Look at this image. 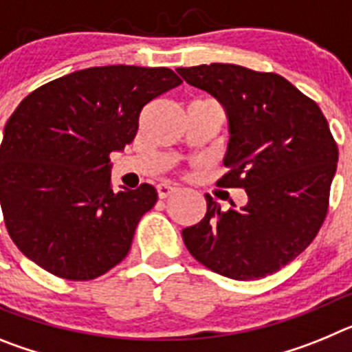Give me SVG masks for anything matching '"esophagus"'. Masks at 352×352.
Masks as SVG:
<instances>
[{
	"instance_id": "esophagus-1",
	"label": "esophagus",
	"mask_w": 352,
	"mask_h": 352,
	"mask_svg": "<svg viewBox=\"0 0 352 352\" xmlns=\"http://www.w3.org/2000/svg\"><path fill=\"white\" fill-rule=\"evenodd\" d=\"M176 190H178V188H176L174 185H170V183H160V185L157 186L158 197L160 199H167L169 195H173Z\"/></svg>"
}]
</instances>
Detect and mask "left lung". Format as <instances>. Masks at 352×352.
Masks as SVG:
<instances>
[{
  "mask_svg": "<svg viewBox=\"0 0 352 352\" xmlns=\"http://www.w3.org/2000/svg\"><path fill=\"white\" fill-rule=\"evenodd\" d=\"M229 116V148L217 185L245 188L247 206L220 210L183 229L192 256L234 280L273 275L312 243L329 208L338 146L319 105L273 72L229 63L178 68Z\"/></svg>",
  "mask_w": 352,
  "mask_h": 352,
  "instance_id": "8db88e82",
  "label": "left lung"
}]
</instances>
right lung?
<instances>
[{
    "label": "right lung",
    "mask_w": 352,
    "mask_h": 352,
    "mask_svg": "<svg viewBox=\"0 0 352 352\" xmlns=\"http://www.w3.org/2000/svg\"><path fill=\"white\" fill-rule=\"evenodd\" d=\"M182 82L166 67H91L17 105L0 146V204L28 259L77 282L125 259L158 195L148 183L114 194L109 157L133 141L142 109Z\"/></svg>",
    "instance_id": "add662e5"
}]
</instances>
